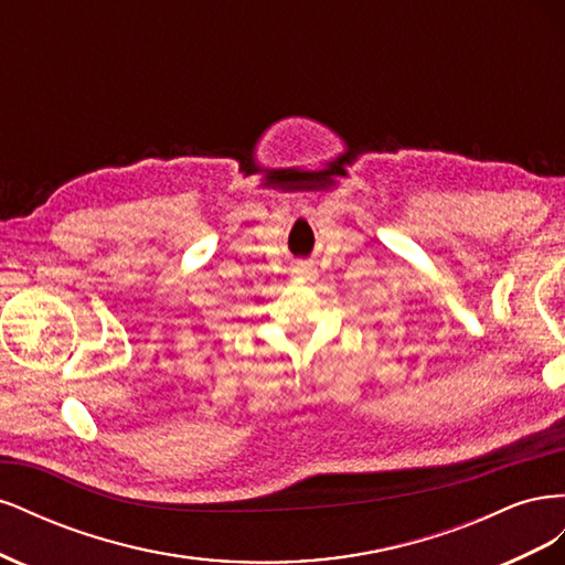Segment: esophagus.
<instances>
[{
	"label": "esophagus",
	"mask_w": 565,
	"mask_h": 565,
	"mask_svg": "<svg viewBox=\"0 0 565 565\" xmlns=\"http://www.w3.org/2000/svg\"><path fill=\"white\" fill-rule=\"evenodd\" d=\"M292 276L299 280H313L318 276V268L313 266V262H297L292 268Z\"/></svg>",
	"instance_id": "34e87169"
}]
</instances>
